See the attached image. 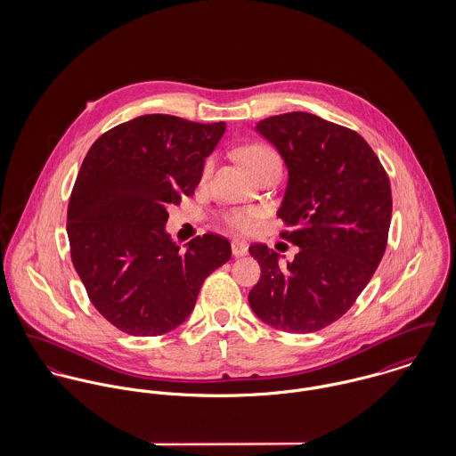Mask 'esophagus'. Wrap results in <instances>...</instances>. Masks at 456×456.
<instances>
[{
    "label": "esophagus",
    "instance_id": "1",
    "mask_svg": "<svg viewBox=\"0 0 456 456\" xmlns=\"http://www.w3.org/2000/svg\"><path fill=\"white\" fill-rule=\"evenodd\" d=\"M232 253L235 258H242L248 255V244L244 240H233L232 242Z\"/></svg>",
    "mask_w": 456,
    "mask_h": 456
}]
</instances>
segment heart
I'll return each instance as SVG.
<instances>
[{
  "label": "heart",
  "instance_id": "b5f03b06",
  "mask_svg": "<svg viewBox=\"0 0 456 456\" xmlns=\"http://www.w3.org/2000/svg\"><path fill=\"white\" fill-rule=\"evenodd\" d=\"M242 163L255 174L258 175L261 170L270 165V163H281L279 156L273 149L261 145V143H255V145H248L239 152ZM212 170V159H208L203 167V177H207ZM261 217L263 212L260 208H233L223 214V223L235 230V232H244L249 233L253 230H256L260 226Z\"/></svg>",
  "mask_w": 456,
  "mask_h": 456
}]
</instances>
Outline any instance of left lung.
<instances>
[{"label": "left lung", "mask_w": 456, "mask_h": 456, "mask_svg": "<svg viewBox=\"0 0 456 456\" xmlns=\"http://www.w3.org/2000/svg\"><path fill=\"white\" fill-rule=\"evenodd\" d=\"M284 159L288 186L277 216L282 239L298 246L281 265L265 244L249 305L263 323L311 333L344 316L383 260L391 221L390 179L356 131L307 112L272 116L256 125Z\"/></svg>", "instance_id": "obj_1"}]
</instances>
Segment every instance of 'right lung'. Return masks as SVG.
Segmentation results:
<instances>
[{
  "label": "right lung",
  "mask_w": 456,
  "mask_h": 456,
  "mask_svg": "<svg viewBox=\"0 0 456 456\" xmlns=\"http://www.w3.org/2000/svg\"><path fill=\"white\" fill-rule=\"evenodd\" d=\"M226 125L147 114L103 133L69 196L73 266L96 311L136 337L167 333L195 309L203 281L232 256L205 233L184 253L165 232L168 205L191 196Z\"/></svg>",
  "instance_id": "add662e5"
}]
</instances>
